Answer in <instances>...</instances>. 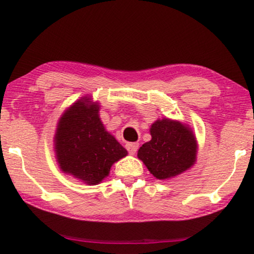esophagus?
I'll return each mask as SVG.
<instances>
[{"instance_id": "1", "label": "esophagus", "mask_w": 254, "mask_h": 254, "mask_svg": "<svg viewBox=\"0 0 254 254\" xmlns=\"http://www.w3.org/2000/svg\"><path fill=\"white\" fill-rule=\"evenodd\" d=\"M138 147H139L138 143H127L125 144V148H127V150L129 151V154H131V155L136 154V151L138 150Z\"/></svg>"}]
</instances>
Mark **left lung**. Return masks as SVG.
Masks as SVG:
<instances>
[{
	"label": "left lung",
	"instance_id": "left-lung-1",
	"mask_svg": "<svg viewBox=\"0 0 254 254\" xmlns=\"http://www.w3.org/2000/svg\"><path fill=\"white\" fill-rule=\"evenodd\" d=\"M150 135L151 139L139 148L137 156L156 179L176 177L194 164L196 138L188 127L159 119L151 125Z\"/></svg>",
	"mask_w": 254,
	"mask_h": 254
}]
</instances>
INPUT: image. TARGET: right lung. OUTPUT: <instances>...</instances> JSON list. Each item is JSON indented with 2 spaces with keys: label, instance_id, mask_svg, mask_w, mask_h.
Returning <instances> with one entry per match:
<instances>
[{
  "label": "right lung",
  "instance_id": "right-lung-1",
  "mask_svg": "<svg viewBox=\"0 0 254 254\" xmlns=\"http://www.w3.org/2000/svg\"><path fill=\"white\" fill-rule=\"evenodd\" d=\"M99 105L83 98L66 111L58 123L55 149L61 168L88 185H97L111 166L127 151L105 130Z\"/></svg>",
  "mask_w": 254,
  "mask_h": 254
}]
</instances>
